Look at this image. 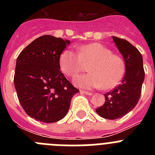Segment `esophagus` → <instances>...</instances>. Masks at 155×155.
I'll return each instance as SVG.
<instances>
[{
	"mask_svg": "<svg viewBox=\"0 0 155 155\" xmlns=\"http://www.w3.org/2000/svg\"><path fill=\"white\" fill-rule=\"evenodd\" d=\"M80 91L81 93H84V94H87V95H91L92 94V92L91 91H84V90H80Z\"/></svg>",
	"mask_w": 155,
	"mask_h": 155,
	"instance_id": "esophagus-1",
	"label": "esophagus"
}]
</instances>
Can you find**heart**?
Masks as SVG:
<instances>
[{
    "instance_id": "1",
    "label": "heart",
    "mask_w": 155,
    "mask_h": 155,
    "mask_svg": "<svg viewBox=\"0 0 155 155\" xmlns=\"http://www.w3.org/2000/svg\"><path fill=\"white\" fill-rule=\"evenodd\" d=\"M88 65V73L74 79L78 86L86 88L110 90L118 85L124 78L126 64L120 55L98 42L79 46L78 53L65 50L60 57V66L63 73L73 78Z\"/></svg>"
}]
</instances>
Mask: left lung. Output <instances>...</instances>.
Returning <instances> with one entry per match:
<instances>
[{
    "label": "left lung",
    "instance_id": "8db88e82",
    "mask_svg": "<svg viewBox=\"0 0 155 155\" xmlns=\"http://www.w3.org/2000/svg\"><path fill=\"white\" fill-rule=\"evenodd\" d=\"M113 39L125 61L126 74L117 87L104 94L105 103L96 109V113L107 120L120 118L136 106L144 80L141 53L126 39Z\"/></svg>",
    "mask_w": 155,
    "mask_h": 155
}]
</instances>
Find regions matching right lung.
<instances>
[{"instance_id":"add662e5","label":"right lung","mask_w":155,"mask_h":155,"mask_svg":"<svg viewBox=\"0 0 155 155\" xmlns=\"http://www.w3.org/2000/svg\"><path fill=\"white\" fill-rule=\"evenodd\" d=\"M70 41L45 35L35 39L17 58L14 83L25 112L43 123L63 119L79 90L61 71L60 57Z\"/></svg>"}]
</instances>
